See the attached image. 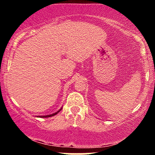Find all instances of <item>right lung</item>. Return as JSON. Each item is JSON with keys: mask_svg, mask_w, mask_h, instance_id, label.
I'll return each instance as SVG.
<instances>
[{"mask_svg": "<svg viewBox=\"0 0 155 155\" xmlns=\"http://www.w3.org/2000/svg\"><path fill=\"white\" fill-rule=\"evenodd\" d=\"M62 108H63V107H61L60 108L59 110H58V111L57 112H55V113H53V114H49V115H44V116H37V117H41V118H48V117H53V116H54V115H56L57 114H58L59 113V112L61 111V109Z\"/></svg>", "mask_w": 155, "mask_h": 155, "instance_id": "1", "label": "right lung"}]
</instances>
